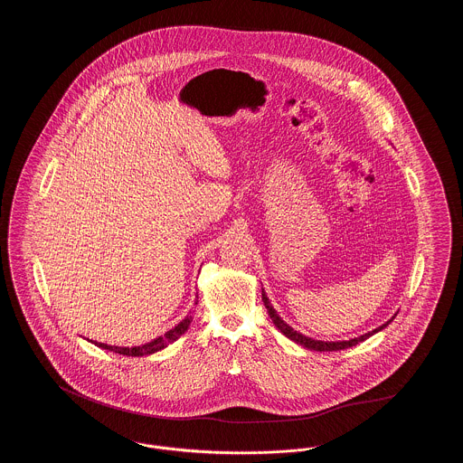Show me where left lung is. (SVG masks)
<instances>
[{
    "instance_id": "8db88e82",
    "label": "left lung",
    "mask_w": 463,
    "mask_h": 463,
    "mask_svg": "<svg viewBox=\"0 0 463 463\" xmlns=\"http://www.w3.org/2000/svg\"><path fill=\"white\" fill-rule=\"evenodd\" d=\"M262 300H264L265 308H267V312H269V317L272 319V323L276 325V328H278V330L281 331V333H283L287 338H289V340H293L295 344L302 345L304 349L316 351V353H333V351H344V349L354 347V345H357L359 342H364L366 338H370V336L374 335V333H378V331L387 328V326L392 323V319L397 316V314H394L387 323H383L382 326L374 328L373 331H368V333H364V335H361V336L349 338V340H335V342H326V340H316V338H310V336H306V335H304V333H300V331L293 330V328L288 325L287 321H283V317L278 314V310L272 307V304H270V300L267 298L264 289H262Z\"/></svg>"
}]
</instances>
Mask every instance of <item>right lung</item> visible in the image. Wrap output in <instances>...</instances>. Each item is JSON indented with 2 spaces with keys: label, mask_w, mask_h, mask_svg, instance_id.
<instances>
[{
  "label": "right lung",
  "mask_w": 463,
  "mask_h": 463,
  "mask_svg": "<svg viewBox=\"0 0 463 463\" xmlns=\"http://www.w3.org/2000/svg\"><path fill=\"white\" fill-rule=\"evenodd\" d=\"M198 304V302H194ZM193 317H194V310H189V314L176 325L175 328L166 331L165 335L161 336H156L155 340L147 342V344H142V345H133V347H118V345H109V344H102V342H93L89 340L93 345L104 349V351H110V353L123 354V355H132V357H140V355H149V354L159 353L163 351L165 347H168L170 344H174L176 338H180L185 331L189 330L191 323H193Z\"/></svg>",
  "instance_id": "1"
}]
</instances>
